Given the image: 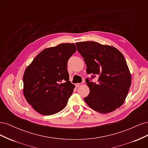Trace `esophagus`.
<instances>
[{
  "mask_svg": "<svg viewBox=\"0 0 148 148\" xmlns=\"http://www.w3.org/2000/svg\"><path fill=\"white\" fill-rule=\"evenodd\" d=\"M83 83L82 82V83H77L75 85H76V86H77V87H79L80 86H82V85H83Z\"/></svg>",
  "mask_w": 148,
  "mask_h": 148,
  "instance_id": "obj_1",
  "label": "esophagus"
}]
</instances>
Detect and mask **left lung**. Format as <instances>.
<instances>
[{"label": "left lung", "instance_id": "8db88e82", "mask_svg": "<svg viewBox=\"0 0 148 148\" xmlns=\"http://www.w3.org/2000/svg\"><path fill=\"white\" fill-rule=\"evenodd\" d=\"M84 58L86 72L99 76L96 84L86 79L89 94L84 101L101 114L113 112L122 106L132 83V75L123 54L117 49L94 41L76 43Z\"/></svg>", "mask_w": 148, "mask_h": 148}]
</instances>
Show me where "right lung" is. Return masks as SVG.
<instances>
[{
  "mask_svg": "<svg viewBox=\"0 0 148 148\" xmlns=\"http://www.w3.org/2000/svg\"><path fill=\"white\" fill-rule=\"evenodd\" d=\"M76 51L73 43L46 48L26 67L23 95L38 113L51 115L66 107L75 87L69 81L67 62Z\"/></svg>",
  "mask_w": 148,
  "mask_h": 148,
  "instance_id": "obj_1",
  "label": "right lung"
}]
</instances>
